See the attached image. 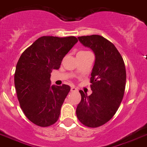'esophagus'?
Listing matches in <instances>:
<instances>
[{
    "mask_svg": "<svg viewBox=\"0 0 147 147\" xmlns=\"http://www.w3.org/2000/svg\"><path fill=\"white\" fill-rule=\"evenodd\" d=\"M71 91H72V92H76V91H78V89L75 87H72L71 89Z\"/></svg>",
    "mask_w": 147,
    "mask_h": 147,
    "instance_id": "esophagus-1",
    "label": "esophagus"
}]
</instances>
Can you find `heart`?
<instances>
[{"label":"heart","instance_id":"heart-1","mask_svg":"<svg viewBox=\"0 0 147 147\" xmlns=\"http://www.w3.org/2000/svg\"><path fill=\"white\" fill-rule=\"evenodd\" d=\"M86 52H88V51H80V52L79 53H86Z\"/></svg>","mask_w":147,"mask_h":147}]
</instances>
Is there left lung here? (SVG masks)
Wrapping results in <instances>:
<instances>
[{
	"label": "left lung",
	"mask_w": 147,
	"mask_h": 147,
	"mask_svg": "<svg viewBox=\"0 0 147 147\" xmlns=\"http://www.w3.org/2000/svg\"><path fill=\"white\" fill-rule=\"evenodd\" d=\"M78 39L94 51L96 59L90 79L92 94L88 96L80 90L81 101L76 108V116L84 126L96 128L112 118L122 102L126 67L117 49L102 36H80Z\"/></svg>",
	"instance_id": "1"
}]
</instances>
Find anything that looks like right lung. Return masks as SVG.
I'll use <instances>...</instances> for the list:
<instances>
[{
  "instance_id": "add662e5",
  "label": "right lung",
  "mask_w": 147,
  "mask_h": 147,
  "mask_svg": "<svg viewBox=\"0 0 147 147\" xmlns=\"http://www.w3.org/2000/svg\"><path fill=\"white\" fill-rule=\"evenodd\" d=\"M78 41L74 36L38 38L23 52L16 65L15 87L25 116L41 127L58 120L61 107L71 87L51 86V74Z\"/></svg>"
}]
</instances>
